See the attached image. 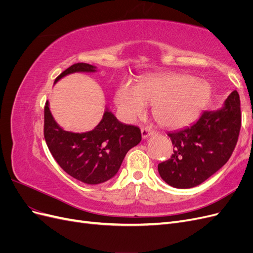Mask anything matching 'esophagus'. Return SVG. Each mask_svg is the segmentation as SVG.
<instances>
[{"label":"esophagus","mask_w":253,"mask_h":253,"mask_svg":"<svg viewBox=\"0 0 253 253\" xmlns=\"http://www.w3.org/2000/svg\"><path fill=\"white\" fill-rule=\"evenodd\" d=\"M153 133H154V131H153V129L150 126H142L141 127V136H142V138H147V137H149Z\"/></svg>","instance_id":"esophagus-1"}]
</instances>
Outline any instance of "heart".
<instances>
[{"mask_svg":"<svg viewBox=\"0 0 253 253\" xmlns=\"http://www.w3.org/2000/svg\"><path fill=\"white\" fill-rule=\"evenodd\" d=\"M210 96L206 81L185 74H163L143 79L139 85L126 81L115 96V103L126 121H134L154 104L153 113L160 125L178 128L191 124Z\"/></svg>","mask_w":253,"mask_h":253,"instance_id":"b5f03b06","label":"heart"}]
</instances>
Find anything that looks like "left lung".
Returning <instances> with one entry per match:
<instances>
[{"mask_svg":"<svg viewBox=\"0 0 253 253\" xmlns=\"http://www.w3.org/2000/svg\"><path fill=\"white\" fill-rule=\"evenodd\" d=\"M242 126L240 96H228L224 108L205 111L194 124L168 134L173 144L170 159L158 165L168 185L188 189L201 185L231 157Z\"/></svg>","mask_w":253,"mask_h":253,"instance_id":"8db88e82","label":"left lung"}]
</instances>
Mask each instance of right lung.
Masks as SVG:
<instances>
[{
  "label": "right lung",
  "mask_w": 253,
  "mask_h": 253,
  "mask_svg": "<svg viewBox=\"0 0 253 253\" xmlns=\"http://www.w3.org/2000/svg\"><path fill=\"white\" fill-rule=\"evenodd\" d=\"M76 72H96L87 63L73 64L55 82ZM44 138L58 165L72 177L88 185H98L114 177L126 153L141 140L138 126L121 124L105 111L99 125L86 133L64 131L53 119L48 101L44 108Z\"/></svg>",
  "instance_id": "add662e5"
}]
</instances>
